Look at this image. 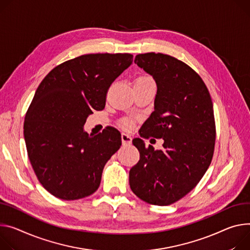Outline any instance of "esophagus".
<instances>
[{
    "instance_id": "obj_1",
    "label": "esophagus",
    "mask_w": 250,
    "mask_h": 250,
    "mask_svg": "<svg viewBox=\"0 0 250 250\" xmlns=\"http://www.w3.org/2000/svg\"><path fill=\"white\" fill-rule=\"evenodd\" d=\"M131 137L129 134L127 133H122V142H123V145L125 146H129L131 144Z\"/></svg>"
}]
</instances>
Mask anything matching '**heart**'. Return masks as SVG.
<instances>
[{
	"label": "heart",
	"instance_id": "b5f03b06",
	"mask_svg": "<svg viewBox=\"0 0 250 250\" xmlns=\"http://www.w3.org/2000/svg\"><path fill=\"white\" fill-rule=\"evenodd\" d=\"M138 83H153L152 79L149 78V77H146V76H144V77H140L138 80H137ZM121 125L126 129H130L132 127V122L129 120V119H123L121 121Z\"/></svg>",
	"mask_w": 250,
	"mask_h": 250
}]
</instances>
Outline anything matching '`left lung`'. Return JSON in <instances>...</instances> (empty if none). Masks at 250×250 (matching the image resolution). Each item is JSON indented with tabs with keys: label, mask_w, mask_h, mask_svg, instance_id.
Listing matches in <instances>:
<instances>
[{
	"label": "left lung",
	"mask_w": 250,
	"mask_h": 250,
	"mask_svg": "<svg viewBox=\"0 0 250 250\" xmlns=\"http://www.w3.org/2000/svg\"><path fill=\"white\" fill-rule=\"evenodd\" d=\"M134 62L157 85L154 111L140 135L164 139V148L132 141L140 161L129 170V186L142 200L169 206L192 190L210 166L216 135L212 101L199 75L174 57L140 54Z\"/></svg>",
	"instance_id": "obj_1"
}]
</instances>
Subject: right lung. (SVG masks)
Segmentation results:
<instances>
[{
  "label": "right lung",
  "instance_id": "obj_1",
  "mask_svg": "<svg viewBox=\"0 0 250 250\" xmlns=\"http://www.w3.org/2000/svg\"><path fill=\"white\" fill-rule=\"evenodd\" d=\"M131 62L130 54L83 55L54 67L38 86L24 135L40 184L54 196L75 200L99 188L122 135L112 126L89 135L83 126L94 109L104 108L110 84Z\"/></svg>",
  "mask_w": 250,
  "mask_h": 250
}]
</instances>
